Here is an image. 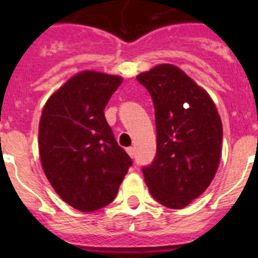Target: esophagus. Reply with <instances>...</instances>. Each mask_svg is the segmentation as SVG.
I'll use <instances>...</instances> for the list:
<instances>
[{
  "label": "esophagus",
  "mask_w": 258,
  "mask_h": 258,
  "mask_svg": "<svg viewBox=\"0 0 258 258\" xmlns=\"http://www.w3.org/2000/svg\"><path fill=\"white\" fill-rule=\"evenodd\" d=\"M126 152H127V155H129V156H131V157L134 156V149H133V147H127Z\"/></svg>",
  "instance_id": "34e87169"
}]
</instances>
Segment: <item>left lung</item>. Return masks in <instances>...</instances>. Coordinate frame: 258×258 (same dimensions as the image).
<instances>
[{
  "label": "left lung",
  "mask_w": 258,
  "mask_h": 258,
  "mask_svg": "<svg viewBox=\"0 0 258 258\" xmlns=\"http://www.w3.org/2000/svg\"><path fill=\"white\" fill-rule=\"evenodd\" d=\"M152 97L156 156L143 168L152 198L182 209L208 188L220 165L222 121L206 89L181 68L157 64L137 76Z\"/></svg>",
  "instance_id": "1"
}]
</instances>
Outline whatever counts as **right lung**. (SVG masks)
<instances>
[{
	"instance_id": "1",
	"label": "right lung",
	"mask_w": 258,
	"mask_h": 258,
	"mask_svg": "<svg viewBox=\"0 0 258 258\" xmlns=\"http://www.w3.org/2000/svg\"><path fill=\"white\" fill-rule=\"evenodd\" d=\"M122 77L81 71L49 97L38 125L42 169L60 199L94 212L115 199L132 165L104 117Z\"/></svg>"
}]
</instances>
